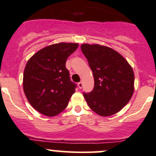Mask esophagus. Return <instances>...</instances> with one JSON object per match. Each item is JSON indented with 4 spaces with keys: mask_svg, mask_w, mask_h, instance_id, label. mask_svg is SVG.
Segmentation results:
<instances>
[{
    "mask_svg": "<svg viewBox=\"0 0 156 156\" xmlns=\"http://www.w3.org/2000/svg\"><path fill=\"white\" fill-rule=\"evenodd\" d=\"M83 83H82V82H80V83H78V87H79V88L81 89L82 87H83Z\"/></svg>",
    "mask_w": 156,
    "mask_h": 156,
    "instance_id": "esophagus-1",
    "label": "esophagus"
}]
</instances>
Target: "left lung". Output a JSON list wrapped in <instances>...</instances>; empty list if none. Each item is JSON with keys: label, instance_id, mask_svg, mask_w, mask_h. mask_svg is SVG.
Instances as JSON below:
<instances>
[{"label": "left lung", "instance_id": "obj_1", "mask_svg": "<svg viewBox=\"0 0 156 156\" xmlns=\"http://www.w3.org/2000/svg\"><path fill=\"white\" fill-rule=\"evenodd\" d=\"M81 50L94 79V90L83 94L86 102L99 116L116 114L133 94V70L123 56L110 47L83 43Z\"/></svg>", "mask_w": 156, "mask_h": 156}]
</instances>
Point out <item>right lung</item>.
Here are the masks:
<instances>
[{
  "label": "right lung",
  "instance_id": "right-lung-1",
  "mask_svg": "<svg viewBox=\"0 0 156 156\" xmlns=\"http://www.w3.org/2000/svg\"><path fill=\"white\" fill-rule=\"evenodd\" d=\"M78 43H59L43 48L28 60L23 87L28 101L46 116L63 111L75 92L66 68V59L78 48Z\"/></svg>",
  "mask_w": 156,
  "mask_h": 156
}]
</instances>
